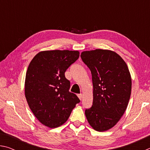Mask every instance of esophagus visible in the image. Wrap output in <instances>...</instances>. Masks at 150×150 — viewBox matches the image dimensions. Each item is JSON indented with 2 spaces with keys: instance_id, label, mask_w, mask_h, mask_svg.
<instances>
[{
  "instance_id": "obj_1",
  "label": "esophagus",
  "mask_w": 150,
  "mask_h": 150,
  "mask_svg": "<svg viewBox=\"0 0 150 150\" xmlns=\"http://www.w3.org/2000/svg\"><path fill=\"white\" fill-rule=\"evenodd\" d=\"M77 96H78V97H79V98L80 100L82 99V97H83L82 94H79V95H77Z\"/></svg>"
}]
</instances>
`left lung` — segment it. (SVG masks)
I'll use <instances>...</instances> for the list:
<instances>
[{"instance_id":"1","label":"left lung","mask_w":150,"mask_h":150,"mask_svg":"<svg viewBox=\"0 0 150 150\" xmlns=\"http://www.w3.org/2000/svg\"><path fill=\"white\" fill-rule=\"evenodd\" d=\"M81 57L91 70L93 102L85 116L98 132L115 126L126 111L130 98L132 79L126 62L113 51H85Z\"/></svg>"}]
</instances>
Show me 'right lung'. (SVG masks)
Segmentation results:
<instances>
[{
	"mask_svg": "<svg viewBox=\"0 0 150 150\" xmlns=\"http://www.w3.org/2000/svg\"><path fill=\"white\" fill-rule=\"evenodd\" d=\"M79 57V52L47 50L39 52L30 62L25 79V96L40 122L50 128L64 124L80 102L70 93L65 71Z\"/></svg>",
	"mask_w": 150,
	"mask_h": 150,
	"instance_id": "obj_1",
	"label": "right lung"
}]
</instances>
